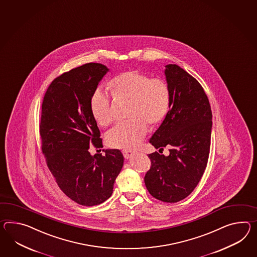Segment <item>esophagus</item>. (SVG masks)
<instances>
[{"instance_id": "obj_1", "label": "esophagus", "mask_w": 257, "mask_h": 257, "mask_svg": "<svg viewBox=\"0 0 257 257\" xmlns=\"http://www.w3.org/2000/svg\"><path fill=\"white\" fill-rule=\"evenodd\" d=\"M122 154L125 159H130L131 157L134 156L136 154V152L133 151H128V150H124L122 151Z\"/></svg>"}]
</instances>
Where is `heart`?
Wrapping results in <instances>:
<instances>
[{
	"instance_id": "b5f03b06",
	"label": "heart",
	"mask_w": 257,
	"mask_h": 257,
	"mask_svg": "<svg viewBox=\"0 0 257 257\" xmlns=\"http://www.w3.org/2000/svg\"><path fill=\"white\" fill-rule=\"evenodd\" d=\"M113 95L130 101L128 118L115 126L106 136L108 146L117 149L137 147L148 133V124L156 125L169 111L171 92L162 78H151L138 70H128L114 77L109 82ZM90 110L102 127L113 121L110 98L102 88H96L90 97Z\"/></svg>"
}]
</instances>
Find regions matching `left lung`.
<instances>
[{"instance_id": "8db88e82", "label": "left lung", "mask_w": 257, "mask_h": 257, "mask_svg": "<svg viewBox=\"0 0 257 257\" xmlns=\"http://www.w3.org/2000/svg\"><path fill=\"white\" fill-rule=\"evenodd\" d=\"M171 105L163 123L150 143L169 155L149 154L151 169L145 185L151 196L165 202H177L190 194L206 168L212 133V110L200 82L175 64L165 66Z\"/></svg>"}]
</instances>
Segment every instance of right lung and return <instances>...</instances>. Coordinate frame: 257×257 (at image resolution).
<instances>
[{
    "label": "right lung",
    "mask_w": 257,
    "mask_h": 257,
    "mask_svg": "<svg viewBox=\"0 0 257 257\" xmlns=\"http://www.w3.org/2000/svg\"><path fill=\"white\" fill-rule=\"evenodd\" d=\"M108 69L87 63L58 76L44 94L40 122L42 151L58 187L83 206L98 205L113 192L123 166L119 150L102 148L100 131L90 110V97Z\"/></svg>",
    "instance_id": "1"
}]
</instances>
